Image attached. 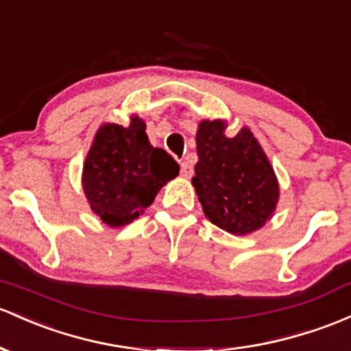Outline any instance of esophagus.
<instances>
[{
  "instance_id": "esophagus-1",
  "label": "esophagus",
  "mask_w": 351,
  "mask_h": 351,
  "mask_svg": "<svg viewBox=\"0 0 351 351\" xmlns=\"http://www.w3.org/2000/svg\"><path fill=\"white\" fill-rule=\"evenodd\" d=\"M180 167H182V176H184V178H191V176H193V168L190 167L188 161H182Z\"/></svg>"
}]
</instances>
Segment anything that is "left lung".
I'll list each match as a JSON object with an SVG mask.
<instances>
[{
	"label": "left lung",
	"instance_id": "left-lung-1",
	"mask_svg": "<svg viewBox=\"0 0 351 351\" xmlns=\"http://www.w3.org/2000/svg\"><path fill=\"white\" fill-rule=\"evenodd\" d=\"M225 123H199L198 163L191 178L206 218L233 234L260 230L278 202V182L267 155L248 128L233 138L223 134Z\"/></svg>",
	"mask_w": 351,
	"mask_h": 351
}]
</instances>
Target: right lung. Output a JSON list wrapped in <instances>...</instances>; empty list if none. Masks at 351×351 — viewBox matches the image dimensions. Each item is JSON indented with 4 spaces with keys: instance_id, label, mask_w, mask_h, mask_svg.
<instances>
[{
    "instance_id": "add662e5",
    "label": "right lung",
    "mask_w": 351,
    "mask_h": 351,
    "mask_svg": "<svg viewBox=\"0 0 351 351\" xmlns=\"http://www.w3.org/2000/svg\"><path fill=\"white\" fill-rule=\"evenodd\" d=\"M143 119L128 128L106 123L96 133L83 167V190L106 225L123 226L143 213L180 167L165 149L153 148Z\"/></svg>"
}]
</instances>
